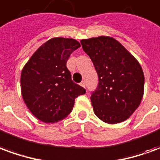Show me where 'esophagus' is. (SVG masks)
<instances>
[{
    "label": "esophagus",
    "instance_id": "1",
    "mask_svg": "<svg viewBox=\"0 0 160 160\" xmlns=\"http://www.w3.org/2000/svg\"><path fill=\"white\" fill-rule=\"evenodd\" d=\"M80 85L82 87H84V88H86V83H85V81H82V82H80Z\"/></svg>",
    "mask_w": 160,
    "mask_h": 160
}]
</instances>
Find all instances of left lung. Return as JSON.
<instances>
[{
    "mask_svg": "<svg viewBox=\"0 0 160 160\" xmlns=\"http://www.w3.org/2000/svg\"><path fill=\"white\" fill-rule=\"evenodd\" d=\"M98 75L91 96L95 115L109 124L130 118L144 94V73L137 59L120 42L109 36L80 40Z\"/></svg>",
    "mask_w": 160,
    "mask_h": 160,
    "instance_id": "1",
    "label": "left lung"
}]
</instances>
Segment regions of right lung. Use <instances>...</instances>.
<instances>
[{
  "label": "right lung",
  "instance_id": "right-lung-1",
  "mask_svg": "<svg viewBox=\"0 0 160 160\" xmlns=\"http://www.w3.org/2000/svg\"><path fill=\"white\" fill-rule=\"evenodd\" d=\"M80 47L73 38H53L42 43L23 68L20 76L23 100L32 114L46 123L66 118L74 99L86 93L71 79L67 61Z\"/></svg>",
  "mask_w": 160,
  "mask_h": 160
}]
</instances>
